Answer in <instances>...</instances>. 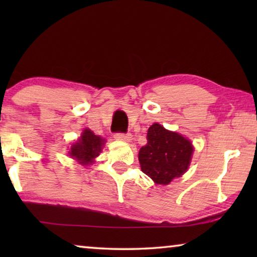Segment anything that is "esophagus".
I'll return each instance as SVG.
<instances>
[{"mask_svg": "<svg viewBox=\"0 0 257 257\" xmlns=\"http://www.w3.org/2000/svg\"><path fill=\"white\" fill-rule=\"evenodd\" d=\"M114 138L118 139V141L130 142V141H132V135H129V134H115Z\"/></svg>", "mask_w": 257, "mask_h": 257, "instance_id": "obj_1", "label": "esophagus"}]
</instances>
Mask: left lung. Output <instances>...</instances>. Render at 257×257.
Here are the masks:
<instances>
[{
	"mask_svg": "<svg viewBox=\"0 0 257 257\" xmlns=\"http://www.w3.org/2000/svg\"><path fill=\"white\" fill-rule=\"evenodd\" d=\"M194 147L182 135L153 123L147 132V144L139 150L142 171L155 184L169 185L188 169Z\"/></svg>",
	"mask_w": 257,
	"mask_h": 257,
	"instance_id": "1",
	"label": "left lung"
}]
</instances>
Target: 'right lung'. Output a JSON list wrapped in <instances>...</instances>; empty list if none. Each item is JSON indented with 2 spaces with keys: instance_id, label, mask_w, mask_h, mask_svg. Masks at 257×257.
<instances>
[{
  "instance_id": "add662e5",
  "label": "right lung",
  "mask_w": 257,
  "mask_h": 257,
  "mask_svg": "<svg viewBox=\"0 0 257 257\" xmlns=\"http://www.w3.org/2000/svg\"><path fill=\"white\" fill-rule=\"evenodd\" d=\"M105 143V139L96 136L90 129H85L80 138L71 146L69 155L77 160L82 165L94 163L95 158H97Z\"/></svg>"
}]
</instances>
